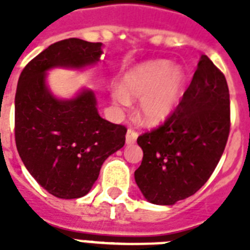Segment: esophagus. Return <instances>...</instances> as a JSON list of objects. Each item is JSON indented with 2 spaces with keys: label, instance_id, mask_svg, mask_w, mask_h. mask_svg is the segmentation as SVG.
<instances>
[{
  "label": "esophagus",
  "instance_id": "1",
  "mask_svg": "<svg viewBox=\"0 0 250 250\" xmlns=\"http://www.w3.org/2000/svg\"><path fill=\"white\" fill-rule=\"evenodd\" d=\"M137 132H135L133 129H128L127 133H125V144L127 145H131V144H135L137 140Z\"/></svg>",
  "mask_w": 250,
  "mask_h": 250
}]
</instances>
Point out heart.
<instances>
[{
    "label": "heart",
    "instance_id": "1",
    "mask_svg": "<svg viewBox=\"0 0 250 250\" xmlns=\"http://www.w3.org/2000/svg\"><path fill=\"white\" fill-rule=\"evenodd\" d=\"M184 85V72L170 61H149L135 66L125 75L123 86L111 92L113 101L128 107L140 100L139 117L145 125H156L170 117L178 105Z\"/></svg>",
    "mask_w": 250,
    "mask_h": 250
}]
</instances>
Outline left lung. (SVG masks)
I'll list each match as a JSON object with an SVG mask.
<instances>
[{
  "mask_svg": "<svg viewBox=\"0 0 250 250\" xmlns=\"http://www.w3.org/2000/svg\"><path fill=\"white\" fill-rule=\"evenodd\" d=\"M229 133V85L213 62L201 56L176 110L137 139L144 157L135 180L145 200L174 205L196 193L215 170Z\"/></svg>",
  "mask_w": 250,
  "mask_h": 250,
  "instance_id": "obj_1",
  "label": "left lung"
}]
</instances>
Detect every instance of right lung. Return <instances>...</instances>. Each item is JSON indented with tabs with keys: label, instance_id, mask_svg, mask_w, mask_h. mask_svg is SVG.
<instances>
[{
	"label": "right lung",
	"instance_id": "1",
	"mask_svg": "<svg viewBox=\"0 0 250 250\" xmlns=\"http://www.w3.org/2000/svg\"><path fill=\"white\" fill-rule=\"evenodd\" d=\"M102 54L101 42L66 39L36 56L21 71L15 94V143L25 168L58 198L85 196L102 164L123 148L127 128L100 117L97 100L83 88L58 98L46 83L56 67L82 70Z\"/></svg>",
	"mask_w": 250,
	"mask_h": 250
}]
</instances>
